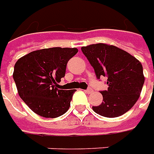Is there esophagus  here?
Returning <instances> with one entry per match:
<instances>
[{"mask_svg": "<svg viewBox=\"0 0 154 154\" xmlns=\"http://www.w3.org/2000/svg\"><path fill=\"white\" fill-rule=\"evenodd\" d=\"M85 92H87V93H91V92H93V90H92V89L91 88H88V89H87V90L85 91Z\"/></svg>", "mask_w": 154, "mask_h": 154, "instance_id": "1", "label": "esophagus"}]
</instances>
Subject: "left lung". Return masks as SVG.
<instances>
[{
  "label": "left lung",
  "mask_w": 154,
  "mask_h": 154,
  "mask_svg": "<svg viewBox=\"0 0 154 154\" xmlns=\"http://www.w3.org/2000/svg\"><path fill=\"white\" fill-rule=\"evenodd\" d=\"M97 79L107 77V90L101 91L103 103L92 107L97 114L117 118L130 110L140 96L144 83L141 62L118 47L97 43L82 47Z\"/></svg>",
  "instance_id": "left-lung-1"
}]
</instances>
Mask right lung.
I'll return each mask as SVG.
<instances>
[{
	"instance_id": "right-lung-1",
	"label": "right lung",
	"mask_w": 154,
	"mask_h": 154,
	"mask_svg": "<svg viewBox=\"0 0 154 154\" xmlns=\"http://www.w3.org/2000/svg\"><path fill=\"white\" fill-rule=\"evenodd\" d=\"M77 51L68 47L46 48L32 51L16 62L13 79L18 94L35 113L55 118L69 109L75 89H59L57 82Z\"/></svg>"
}]
</instances>
